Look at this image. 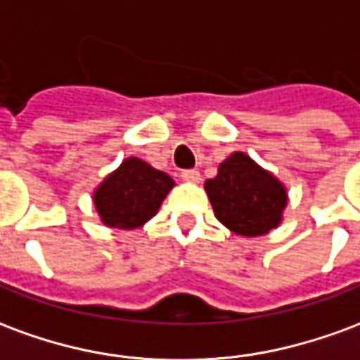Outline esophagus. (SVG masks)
Listing matches in <instances>:
<instances>
[{
  "instance_id": "1",
  "label": "esophagus",
  "mask_w": 360,
  "mask_h": 360,
  "mask_svg": "<svg viewBox=\"0 0 360 360\" xmlns=\"http://www.w3.org/2000/svg\"><path fill=\"white\" fill-rule=\"evenodd\" d=\"M181 177L188 183H198L200 181V173L196 172V169H183L181 172Z\"/></svg>"
}]
</instances>
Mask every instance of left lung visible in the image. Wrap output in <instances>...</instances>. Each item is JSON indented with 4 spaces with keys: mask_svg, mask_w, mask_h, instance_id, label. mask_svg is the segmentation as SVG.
<instances>
[{
    "mask_svg": "<svg viewBox=\"0 0 360 360\" xmlns=\"http://www.w3.org/2000/svg\"><path fill=\"white\" fill-rule=\"evenodd\" d=\"M216 218L233 233L257 237L279 226L287 204L285 187L247 154L235 152L218 175L204 183Z\"/></svg>",
    "mask_w": 360,
    "mask_h": 360,
    "instance_id": "8db88e82",
    "label": "left lung"
}]
</instances>
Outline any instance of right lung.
<instances>
[{"instance_id":"right-lung-1","label":"right lung","mask_w":360,"mask_h":360,"mask_svg":"<svg viewBox=\"0 0 360 360\" xmlns=\"http://www.w3.org/2000/svg\"><path fill=\"white\" fill-rule=\"evenodd\" d=\"M173 185L167 173L154 169L139 158H127L96 188V210L105 226L134 229L156 216Z\"/></svg>"}]
</instances>
